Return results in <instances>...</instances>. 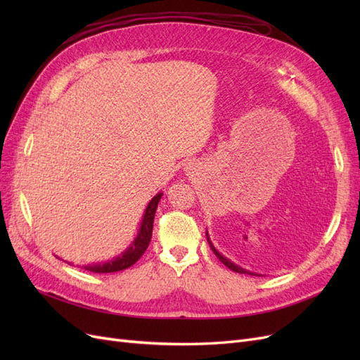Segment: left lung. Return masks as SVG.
I'll return each instance as SVG.
<instances>
[{
    "mask_svg": "<svg viewBox=\"0 0 360 360\" xmlns=\"http://www.w3.org/2000/svg\"><path fill=\"white\" fill-rule=\"evenodd\" d=\"M207 242H209V245H210V248H212V250L214 252V255L219 258V261H222V263L228 267V269H231L233 271H237V274H245V275H255V274H252V271H248V270H245V269H242V267H238V266H236L234 263H231L230 259H226L225 257H222L219 252H217V250L214 249V246L212 245V242H210V238H209V236H207Z\"/></svg>",
    "mask_w": 360,
    "mask_h": 360,
    "instance_id": "obj_1",
    "label": "left lung"
}]
</instances>
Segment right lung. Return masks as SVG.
Masks as SVG:
<instances>
[{"instance_id":"1","label":"right lung","mask_w":360,"mask_h":360,"mask_svg":"<svg viewBox=\"0 0 360 360\" xmlns=\"http://www.w3.org/2000/svg\"><path fill=\"white\" fill-rule=\"evenodd\" d=\"M160 197H162V193H158L156 197L151 200L150 204L147 205V210H146L144 217H143V224H141V228H139V234L135 238V242L132 243V246H130L122 257L115 258L114 261H108V263L85 266L84 269L89 270V271H94V274H111V271L124 270L132 264H135L136 261L141 257H143V254L146 252V249L150 245L151 233H153L155 213H156Z\"/></svg>"}]
</instances>
